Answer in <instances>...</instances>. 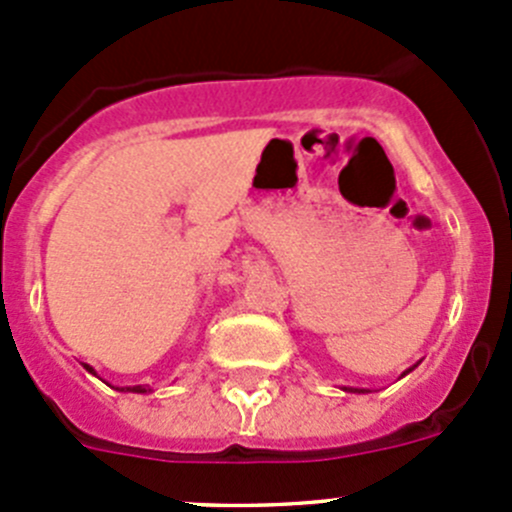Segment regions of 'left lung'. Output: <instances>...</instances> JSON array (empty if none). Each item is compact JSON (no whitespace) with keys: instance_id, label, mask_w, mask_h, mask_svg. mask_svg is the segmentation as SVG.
Instances as JSON below:
<instances>
[{"instance_id":"8db88e82","label":"left lung","mask_w":512,"mask_h":512,"mask_svg":"<svg viewBox=\"0 0 512 512\" xmlns=\"http://www.w3.org/2000/svg\"><path fill=\"white\" fill-rule=\"evenodd\" d=\"M416 366H418V364L411 366V369H406L404 374H401V376H406V374H409V371H414ZM344 391H354V394H369V389H354V386H344Z\"/></svg>"}]
</instances>
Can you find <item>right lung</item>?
Listing matches in <instances>:
<instances>
[{"label": "right lung", "instance_id": "add662e5", "mask_svg": "<svg viewBox=\"0 0 512 512\" xmlns=\"http://www.w3.org/2000/svg\"><path fill=\"white\" fill-rule=\"evenodd\" d=\"M84 369L89 371V374H94V376H98L96 371H94V366H89V364H84ZM111 386V384H108ZM118 391H133V394H148V391L151 389H146V386H126V389H118Z\"/></svg>", "mask_w": 512, "mask_h": 512}]
</instances>
